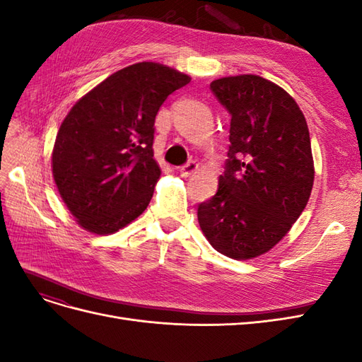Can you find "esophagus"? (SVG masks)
Here are the masks:
<instances>
[{
    "instance_id": "34e87169",
    "label": "esophagus",
    "mask_w": 362,
    "mask_h": 362,
    "mask_svg": "<svg viewBox=\"0 0 362 362\" xmlns=\"http://www.w3.org/2000/svg\"><path fill=\"white\" fill-rule=\"evenodd\" d=\"M196 169H198V163L193 161V160H189L187 163L182 164V166L180 168V173H181V177L187 178V177H190V175H192Z\"/></svg>"
}]
</instances>
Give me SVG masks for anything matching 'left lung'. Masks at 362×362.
<instances>
[{
	"mask_svg": "<svg viewBox=\"0 0 362 362\" xmlns=\"http://www.w3.org/2000/svg\"><path fill=\"white\" fill-rule=\"evenodd\" d=\"M210 89L231 116V145L216 194L198 205V221L217 252L255 258L288 233L308 204V125L293 98L262 76H226Z\"/></svg>",
	"mask_w": 362,
	"mask_h": 362,
	"instance_id": "left-lung-1",
	"label": "left lung"
}]
</instances>
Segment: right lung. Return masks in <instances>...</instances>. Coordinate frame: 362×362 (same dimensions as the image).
Here are the masks:
<instances>
[{
	"mask_svg": "<svg viewBox=\"0 0 362 362\" xmlns=\"http://www.w3.org/2000/svg\"><path fill=\"white\" fill-rule=\"evenodd\" d=\"M190 76L141 62L120 69L76 103L57 133L54 181L78 223L112 234L146 210L160 178L156 116Z\"/></svg>",
	"mask_w": 362,
	"mask_h": 362,
	"instance_id": "right-lung-1",
	"label": "right lung"
}]
</instances>
